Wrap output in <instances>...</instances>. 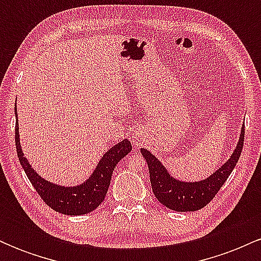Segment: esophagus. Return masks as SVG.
<instances>
[{
    "label": "esophagus",
    "instance_id": "1",
    "mask_svg": "<svg viewBox=\"0 0 261 261\" xmlns=\"http://www.w3.org/2000/svg\"><path fill=\"white\" fill-rule=\"evenodd\" d=\"M133 140H134V141L139 140V137H137V135H133Z\"/></svg>",
    "mask_w": 261,
    "mask_h": 261
}]
</instances>
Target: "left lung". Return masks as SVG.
<instances>
[{
    "instance_id": "obj_1",
    "label": "left lung",
    "mask_w": 261,
    "mask_h": 261,
    "mask_svg": "<svg viewBox=\"0 0 261 261\" xmlns=\"http://www.w3.org/2000/svg\"><path fill=\"white\" fill-rule=\"evenodd\" d=\"M244 143V126L242 127L237 147L221 168L201 181H180L169 174L166 167L151 152L141 148V153L147 162L149 180L155 199L162 205L178 212L197 211L205 207L218 193L224 181L234 169Z\"/></svg>"
}]
</instances>
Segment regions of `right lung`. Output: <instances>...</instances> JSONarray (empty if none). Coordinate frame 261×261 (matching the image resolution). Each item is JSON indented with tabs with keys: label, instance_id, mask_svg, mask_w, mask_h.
<instances>
[{
	"label": "right lung",
	"instance_id": "add662e5",
	"mask_svg": "<svg viewBox=\"0 0 261 261\" xmlns=\"http://www.w3.org/2000/svg\"><path fill=\"white\" fill-rule=\"evenodd\" d=\"M17 116V108L14 109ZM16 148L20 164L24 169L27 176L31 180L37 193L49 207L56 212L70 216L86 215L93 211L104 201L108 193V188L112 180L113 170L118 162L130 153L133 146L128 140H122L120 143L113 146L104 153L98 163L93 174L85 182L77 187H62L45 180L32 168L27 161L19 143V133H18V119L16 122Z\"/></svg>",
	"mask_w": 261,
	"mask_h": 261
}]
</instances>
